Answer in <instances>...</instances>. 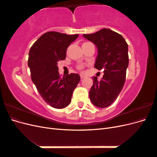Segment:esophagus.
I'll use <instances>...</instances> for the list:
<instances>
[{"mask_svg":"<svg viewBox=\"0 0 157 157\" xmlns=\"http://www.w3.org/2000/svg\"><path fill=\"white\" fill-rule=\"evenodd\" d=\"M84 77H86V76L84 75H80V78H84Z\"/></svg>","mask_w":157,"mask_h":157,"instance_id":"esophagus-1","label":"esophagus"}]
</instances>
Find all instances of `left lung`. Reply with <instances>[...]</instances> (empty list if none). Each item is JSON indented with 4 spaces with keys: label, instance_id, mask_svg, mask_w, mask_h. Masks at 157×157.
<instances>
[{
    "label": "left lung",
    "instance_id": "obj_1",
    "mask_svg": "<svg viewBox=\"0 0 157 157\" xmlns=\"http://www.w3.org/2000/svg\"><path fill=\"white\" fill-rule=\"evenodd\" d=\"M82 36L96 46L98 56L94 67L103 69L104 73L100 81L97 77H92L90 99L95 106L105 108L116 100L124 86L129 63L128 46L121 35L105 28Z\"/></svg>",
    "mask_w": 157,
    "mask_h": 157
}]
</instances>
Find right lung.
Segmentation results:
<instances>
[{"label": "right lung", "instance_id": "add662e5", "mask_svg": "<svg viewBox=\"0 0 157 157\" xmlns=\"http://www.w3.org/2000/svg\"><path fill=\"white\" fill-rule=\"evenodd\" d=\"M78 36L47 32L37 39L29 52L28 66L32 81L42 99L56 109L69 105L80 80V75L75 73L61 77L57 65L58 61L65 59L68 46Z\"/></svg>", "mask_w": 157, "mask_h": 157}]
</instances>
